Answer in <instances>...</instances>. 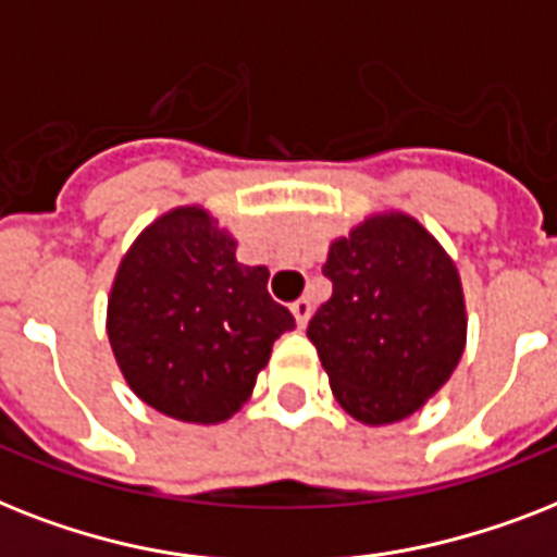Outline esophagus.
Instances as JSON below:
<instances>
[{
	"label": "esophagus",
	"instance_id": "obj_1",
	"mask_svg": "<svg viewBox=\"0 0 557 557\" xmlns=\"http://www.w3.org/2000/svg\"><path fill=\"white\" fill-rule=\"evenodd\" d=\"M293 315H296V324H299V327H305L307 322H310V313H313V301L307 299V296H301L299 301H293Z\"/></svg>",
	"mask_w": 557,
	"mask_h": 557
}]
</instances>
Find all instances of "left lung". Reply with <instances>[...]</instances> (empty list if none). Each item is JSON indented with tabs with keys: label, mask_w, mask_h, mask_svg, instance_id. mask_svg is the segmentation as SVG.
<instances>
[{
	"label": "left lung",
	"mask_w": 557,
	"mask_h": 557,
	"mask_svg": "<svg viewBox=\"0 0 557 557\" xmlns=\"http://www.w3.org/2000/svg\"><path fill=\"white\" fill-rule=\"evenodd\" d=\"M333 296L307 324L336 403L391 425L429 403L466 350L460 273L405 212H376L327 250Z\"/></svg>",
	"instance_id": "left-lung-1"
}]
</instances>
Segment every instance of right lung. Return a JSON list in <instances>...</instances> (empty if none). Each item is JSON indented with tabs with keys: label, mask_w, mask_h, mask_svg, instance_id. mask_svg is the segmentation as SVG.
<instances>
[{
	"label": "right lung",
	"mask_w": 557,
	"mask_h": 557,
	"mask_svg": "<svg viewBox=\"0 0 557 557\" xmlns=\"http://www.w3.org/2000/svg\"><path fill=\"white\" fill-rule=\"evenodd\" d=\"M235 247L209 209L175 207L137 235L111 284L106 331L120 373L172 420H230L273 342L296 327L267 293V267L238 264Z\"/></svg>",
	"instance_id": "add662e5"
}]
</instances>
